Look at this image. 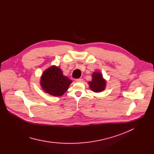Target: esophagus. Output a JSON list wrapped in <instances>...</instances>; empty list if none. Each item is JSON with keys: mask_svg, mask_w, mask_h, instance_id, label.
I'll return each mask as SVG.
<instances>
[{"mask_svg": "<svg viewBox=\"0 0 154 154\" xmlns=\"http://www.w3.org/2000/svg\"><path fill=\"white\" fill-rule=\"evenodd\" d=\"M75 81L77 82H83V79H77L75 80Z\"/></svg>", "mask_w": 154, "mask_h": 154, "instance_id": "obj_1", "label": "esophagus"}]
</instances>
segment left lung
I'll use <instances>...</instances> for the list:
<instances>
[{
  "instance_id": "obj_1",
  "label": "left lung",
  "mask_w": 154,
  "mask_h": 154,
  "mask_svg": "<svg viewBox=\"0 0 154 154\" xmlns=\"http://www.w3.org/2000/svg\"><path fill=\"white\" fill-rule=\"evenodd\" d=\"M92 79L88 82V85L90 90L94 93H100L104 91L106 88V80L103 77L102 74L100 72H93Z\"/></svg>"
}]
</instances>
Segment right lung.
<instances>
[{"label": "right lung", "mask_w": 154, "mask_h": 154, "mask_svg": "<svg viewBox=\"0 0 154 154\" xmlns=\"http://www.w3.org/2000/svg\"><path fill=\"white\" fill-rule=\"evenodd\" d=\"M72 81L63 74L61 69L52 65L42 72L39 84L46 93L58 97L63 96L68 90Z\"/></svg>", "instance_id": "obj_1"}]
</instances>
